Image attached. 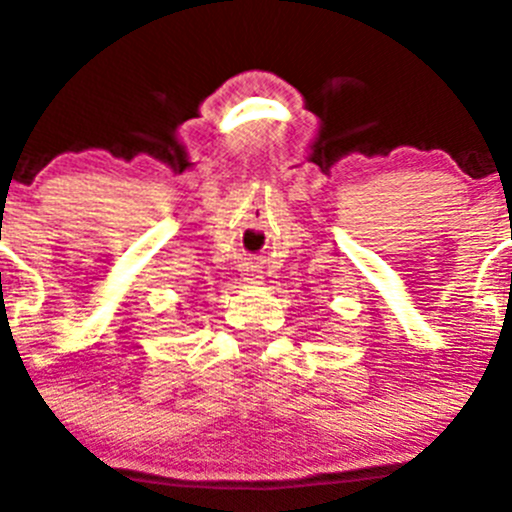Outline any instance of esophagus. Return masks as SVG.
Here are the masks:
<instances>
[{
  "instance_id": "obj_1",
  "label": "esophagus",
  "mask_w": 512,
  "mask_h": 512,
  "mask_svg": "<svg viewBox=\"0 0 512 512\" xmlns=\"http://www.w3.org/2000/svg\"><path fill=\"white\" fill-rule=\"evenodd\" d=\"M247 280H252V277H247Z\"/></svg>"
}]
</instances>
